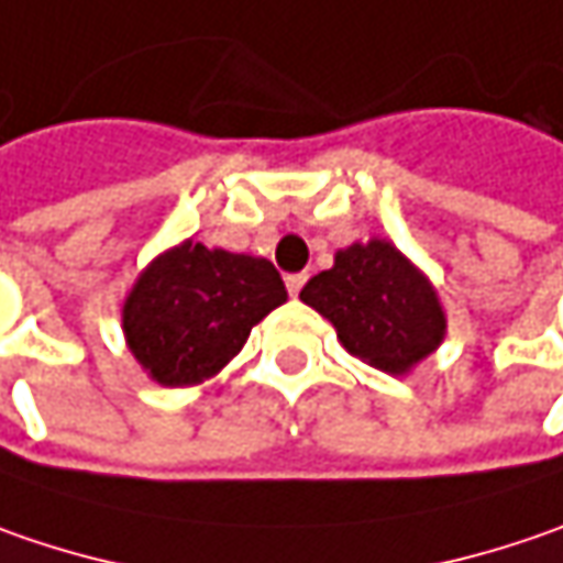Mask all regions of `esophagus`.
Instances as JSON below:
<instances>
[{
	"label": "esophagus",
	"mask_w": 563,
	"mask_h": 563,
	"mask_svg": "<svg viewBox=\"0 0 563 563\" xmlns=\"http://www.w3.org/2000/svg\"><path fill=\"white\" fill-rule=\"evenodd\" d=\"M285 285H288V291H291V297H297V294H300V288L307 285V272H297V275H288V278H285Z\"/></svg>",
	"instance_id": "34e87169"
}]
</instances>
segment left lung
Wrapping results in <instances>:
<instances>
[{
	"label": "left lung",
	"instance_id": "8db88e82",
	"mask_svg": "<svg viewBox=\"0 0 563 563\" xmlns=\"http://www.w3.org/2000/svg\"><path fill=\"white\" fill-rule=\"evenodd\" d=\"M300 300L335 325L347 354L391 376L410 373L444 338L432 282L382 238L338 250L335 266L313 275Z\"/></svg>",
	"mask_w": 563,
	"mask_h": 563
}]
</instances>
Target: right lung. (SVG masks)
I'll return each instance as SVG.
<instances>
[{"label":"right lung","mask_w":563,"mask_h":563,"mask_svg":"<svg viewBox=\"0 0 563 563\" xmlns=\"http://www.w3.org/2000/svg\"><path fill=\"white\" fill-rule=\"evenodd\" d=\"M285 300V282L269 260L185 241L141 272L121 325L150 378L185 388L216 376L250 329Z\"/></svg>","instance_id":"obj_1"}]
</instances>
